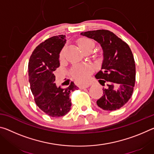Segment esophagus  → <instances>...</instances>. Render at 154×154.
I'll return each instance as SVG.
<instances>
[{
  "label": "esophagus",
  "mask_w": 154,
  "mask_h": 154,
  "mask_svg": "<svg viewBox=\"0 0 154 154\" xmlns=\"http://www.w3.org/2000/svg\"><path fill=\"white\" fill-rule=\"evenodd\" d=\"M90 85V83H84V84L80 85L79 88L80 89H84V88H87Z\"/></svg>",
  "instance_id": "esophagus-1"
}]
</instances>
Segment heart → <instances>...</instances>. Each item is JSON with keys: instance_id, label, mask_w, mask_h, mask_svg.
<instances>
[{"instance_id": "heart-1", "label": "heart", "mask_w": 154, "mask_h": 154, "mask_svg": "<svg viewBox=\"0 0 154 154\" xmlns=\"http://www.w3.org/2000/svg\"><path fill=\"white\" fill-rule=\"evenodd\" d=\"M77 44L79 48L83 52L91 51L94 48V41L87 37H82L77 40ZM64 58V48L60 51L59 54V59L62 60ZM98 58H101V56H98ZM93 72V68L89 64L77 65L72 67L71 69V75L77 82H82L86 80L88 76Z\"/></svg>"}]
</instances>
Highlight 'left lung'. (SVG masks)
Here are the masks:
<instances>
[{
	"mask_svg": "<svg viewBox=\"0 0 154 154\" xmlns=\"http://www.w3.org/2000/svg\"><path fill=\"white\" fill-rule=\"evenodd\" d=\"M100 44L103 50V70L96 75L103 88V94L96 101L105 111H115L128 103L133 93L136 80V67L133 54L128 45L107 30L82 32Z\"/></svg>",
	"mask_w": 154,
	"mask_h": 154,
	"instance_id": "left-lung-1",
	"label": "left lung"
}]
</instances>
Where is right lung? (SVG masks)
Returning <instances> with one entry per match:
<instances>
[{"label":"right lung","instance_id":"right-lung-1","mask_svg":"<svg viewBox=\"0 0 154 154\" xmlns=\"http://www.w3.org/2000/svg\"><path fill=\"white\" fill-rule=\"evenodd\" d=\"M65 43V35L48 38L35 49L28 62V80L36 105L53 118L69 113L71 106L70 94L78 89L72 82L66 89L57 87L55 83L54 72L60 66L59 54Z\"/></svg>","mask_w":154,"mask_h":154}]
</instances>
